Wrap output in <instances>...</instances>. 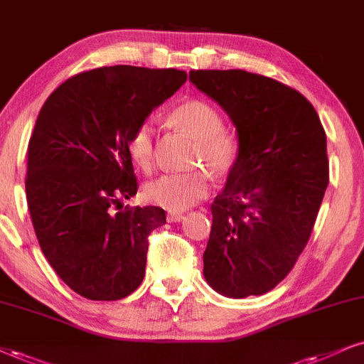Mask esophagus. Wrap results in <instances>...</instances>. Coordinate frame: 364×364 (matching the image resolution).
Returning a JSON list of instances; mask_svg holds the SVG:
<instances>
[{
	"instance_id": "obj_1",
	"label": "esophagus",
	"mask_w": 364,
	"mask_h": 364,
	"mask_svg": "<svg viewBox=\"0 0 364 364\" xmlns=\"http://www.w3.org/2000/svg\"><path fill=\"white\" fill-rule=\"evenodd\" d=\"M182 219H183V214H181V213H168L167 214L168 223H181Z\"/></svg>"
}]
</instances>
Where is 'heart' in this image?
Listing matches in <instances>:
<instances>
[{
    "label": "heart",
    "instance_id": "b5f03b06",
    "mask_svg": "<svg viewBox=\"0 0 364 364\" xmlns=\"http://www.w3.org/2000/svg\"><path fill=\"white\" fill-rule=\"evenodd\" d=\"M170 121L189 133L196 141L194 164H205L216 173L231 168L237 156L236 134L224 128L223 116L204 101H187L170 113ZM128 151L138 167L150 170L155 160V128L151 121L136 124L128 138ZM210 177L196 168L182 173H165L145 187L148 203L178 213L189 209L209 194Z\"/></svg>",
    "mask_w": 364,
    "mask_h": 364
}]
</instances>
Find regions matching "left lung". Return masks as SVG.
Returning a JSON list of instances; mask_svg holds the SVG:
<instances>
[{
	"instance_id": "obj_1",
	"label": "left lung",
	"mask_w": 364,
	"mask_h": 364,
	"mask_svg": "<svg viewBox=\"0 0 364 364\" xmlns=\"http://www.w3.org/2000/svg\"><path fill=\"white\" fill-rule=\"evenodd\" d=\"M194 86L230 114L236 161L210 204L204 277L232 299L270 291L312 235L329 183L326 132L299 91L246 70H191Z\"/></svg>"
}]
</instances>
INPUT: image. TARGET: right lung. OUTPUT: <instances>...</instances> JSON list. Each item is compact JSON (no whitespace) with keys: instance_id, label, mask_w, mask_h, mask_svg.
Wrapping results in <instances>:
<instances>
[{"instance_id":"right-lung-1","label":"right lung","mask_w":364,"mask_h":364,"mask_svg":"<svg viewBox=\"0 0 364 364\" xmlns=\"http://www.w3.org/2000/svg\"><path fill=\"white\" fill-rule=\"evenodd\" d=\"M186 80L177 69L100 67L67 79L40 109L26 150V203L45 258L82 297L119 300L143 282L148 236L165 224V210L114 213L138 191L128 138Z\"/></svg>"}]
</instances>
